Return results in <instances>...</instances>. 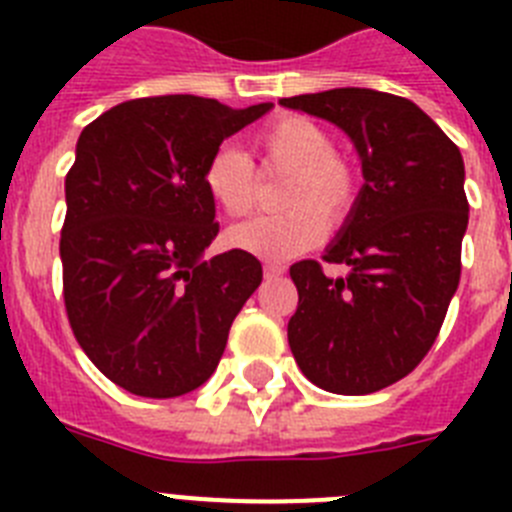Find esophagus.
I'll return each instance as SVG.
<instances>
[{
    "mask_svg": "<svg viewBox=\"0 0 512 512\" xmlns=\"http://www.w3.org/2000/svg\"><path fill=\"white\" fill-rule=\"evenodd\" d=\"M284 274L282 264H264V277L266 279H279Z\"/></svg>",
    "mask_w": 512,
    "mask_h": 512,
    "instance_id": "esophagus-1",
    "label": "esophagus"
}]
</instances>
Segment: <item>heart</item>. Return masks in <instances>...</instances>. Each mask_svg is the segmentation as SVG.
Returning a JSON list of instances; mask_svg holds the SVG:
<instances>
[{
  "label": "heart",
  "mask_w": 512,
  "mask_h": 512,
  "mask_svg": "<svg viewBox=\"0 0 512 512\" xmlns=\"http://www.w3.org/2000/svg\"><path fill=\"white\" fill-rule=\"evenodd\" d=\"M261 164L287 171L292 179L282 194L287 212L259 215L233 225L225 235L230 248L259 259H292L318 246L325 223L341 225L356 197V176L338 158L336 138L318 120L302 115L279 117L256 138ZM210 200L233 217L246 215L256 202V171L251 158L235 146H220L205 166Z\"/></svg>",
  "instance_id": "obj_1"
}]
</instances>
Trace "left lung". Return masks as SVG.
Returning <instances> with one entry per match:
<instances>
[{
    "label": "left lung",
    "instance_id": "1",
    "mask_svg": "<svg viewBox=\"0 0 512 512\" xmlns=\"http://www.w3.org/2000/svg\"><path fill=\"white\" fill-rule=\"evenodd\" d=\"M279 104L341 128L364 174L323 256L346 264V277H328L312 259L289 269L300 295L289 348L320 390H384L431 351L459 287L464 158L418 104L395 94L343 87Z\"/></svg>",
    "mask_w": 512,
    "mask_h": 512
}]
</instances>
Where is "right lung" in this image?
<instances>
[{
  "instance_id": "obj_1",
  "label": "right lung",
  "mask_w": 512,
  "mask_h": 512,
  "mask_svg": "<svg viewBox=\"0 0 512 512\" xmlns=\"http://www.w3.org/2000/svg\"><path fill=\"white\" fill-rule=\"evenodd\" d=\"M271 107L166 94L117 104L81 130L66 174L63 300L84 354L122 390L166 400L217 369L264 271L235 248L202 261L220 230L205 166Z\"/></svg>"
}]
</instances>
